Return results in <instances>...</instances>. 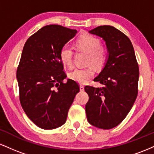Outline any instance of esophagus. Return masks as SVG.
Listing matches in <instances>:
<instances>
[{
    "mask_svg": "<svg viewBox=\"0 0 154 154\" xmlns=\"http://www.w3.org/2000/svg\"><path fill=\"white\" fill-rule=\"evenodd\" d=\"M79 89H80V91H84V86L80 85H79Z\"/></svg>",
    "mask_w": 154,
    "mask_h": 154,
    "instance_id": "1",
    "label": "esophagus"
}]
</instances>
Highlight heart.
Returning a JSON list of instances; mask_svg holds the SVG:
<instances>
[{"instance_id": "1", "label": "heart", "mask_w": 154, "mask_h": 154, "mask_svg": "<svg viewBox=\"0 0 154 154\" xmlns=\"http://www.w3.org/2000/svg\"><path fill=\"white\" fill-rule=\"evenodd\" d=\"M75 47L77 50L87 53L86 64L91 65L86 68H77L69 74V77L75 82L85 84L94 76V70L100 69L104 66L107 61L108 51L103 45L100 44L98 38L89 34H82L75 42ZM60 59L64 65L72 66L73 63L74 53L72 48L63 46L60 50Z\"/></svg>"}]
</instances>
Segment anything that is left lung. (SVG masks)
Instances as JSON below:
<instances>
[{"label": "left lung", "instance_id": "left-lung-1", "mask_svg": "<svg viewBox=\"0 0 154 154\" xmlns=\"http://www.w3.org/2000/svg\"><path fill=\"white\" fill-rule=\"evenodd\" d=\"M89 32L103 38L109 56L103 70L94 79L103 87H85L89 95L86 116L91 125L109 130L125 119L135 103L138 93V63L131 41L119 29L103 25Z\"/></svg>", "mask_w": 154, "mask_h": 154}]
</instances>
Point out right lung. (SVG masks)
I'll return each mask as SVG.
<instances>
[{
    "mask_svg": "<svg viewBox=\"0 0 154 154\" xmlns=\"http://www.w3.org/2000/svg\"><path fill=\"white\" fill-rule=\"evenodd\" d=\"M77 31L57 24L42 27L24 44L17 71L19 100L29 119L39 128L63 125L79 87L66 75L60 50Z\"/></svg>",
    "mask_w": 154,
    "mask_h": 154,
    "instance_id": "1",
    "label": "right lung"
}]
</instances>
